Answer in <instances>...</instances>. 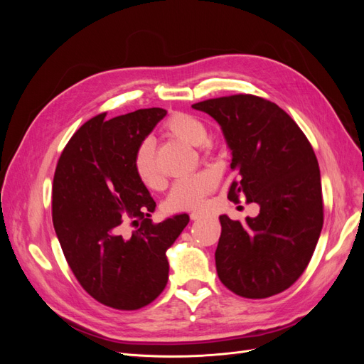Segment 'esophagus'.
<instances>
[{"label": "esophagus", "mask_w": 364, "mask_h": 364, "mask_svg": "<svg viewBox=\"0 0 364 364\" xmlns=\"http://www.w3.org/2000/svg\"><path fill=\"white\" fill-rule=\"evenodd\" d=\"M203 217H205V214L200 213V211H194V213L190 214V218H191V220H200V218H203Z\"/></svg>", "instance_id": "esophagus-1"}]
</instances>
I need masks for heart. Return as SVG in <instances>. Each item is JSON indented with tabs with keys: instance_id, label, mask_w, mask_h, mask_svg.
<instances>
[{
	"instance_id": "1",
	"label": "heart",
	"mask_w": 364,
	"mask_h": 364,
	"mask_svg": "<svg viewBox=\"0 0 364 364\" xmlns=\"http://www.w3.org/2000/svg\"><path fill=\"white\" fill-rule=\"evenodd\" d=\"M164 134L179 139L185 144L194 147L203 146L206 141L208 129L200 118L185 112L173 114L164 124ZM206 147V144L205 146ZM134 167L139 181L149 188H156L161 185V174L156 165L155 146L150 139L142 141L136 149ZM215 186V179L211 173H197L183 178L173 185L168 194L167 206L174 211H185L200 206L205 196L211 193Z\"/></svg>"
}]
</instances>
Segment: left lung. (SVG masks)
Returning <instances> with one entry per match:
<instances>
[{"label": "left lung", "mask_w": 364, "mask_h": 364, "mask_svg": "<svg viewBox=\"0 0 364 364\" xmlns=\"http://www.w3.org/2000/svg\"><path fill=\"white\" fill-rule=\"evenodd\" d=\"M222 127L232 151L229 200L243 194L259 205L245 223L220 215L215 250L220 281L238 296L264 299L287 290L310 262L323 226L321 170L314 150L293 118L250 94L193 105Z\"/></svg>", "instance_id": "obj_1"}]
</instances>
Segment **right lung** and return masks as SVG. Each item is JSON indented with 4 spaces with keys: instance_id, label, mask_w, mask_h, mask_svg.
Listing matches in <instances>:
<instances>
[{
    "instance_id": "add662e5",
    "label": "right lung",
    "mask_w": 364,
    "mask_h": 364,
    "mask_svg": "<svg viewBox=\"0 0 364 364\" xmlns=\"http://www.w3.org/2000/svg\"><path fill=\"white\" fill-rule=\"evenodd\" d=\"M167 115L161 107L91 118L63 149L53 181V225L82 287L100 304L138 310L168 281L167 250L188 225L178 214L155 225V211L134 159L138 146ZM129 223L137 225L130 235Z\"/></svg>"
}]
</instances>
